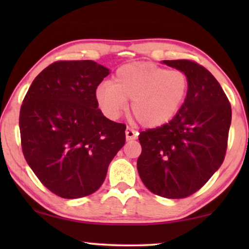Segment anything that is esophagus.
I'll return each instance as SVG.
<instances>
[{
  "mask_svg": "<svg viewBox=\"0 0 249 249\" xmlns=\"http://www.w3.org/2000/svg\"><path fill=\"white\" fill-rule=\"evenodd\" d=\"M136 137H137V132L132 130L131 128L127 127V129H125V138H127V141H132Z\"/></svg>",
  "mask_w": 249,
  "mask_h": 249,
  "instance_id": "34e87169",
  "label": "esophagus"
}]
</instances>
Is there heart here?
I'll return each mask as SVG.
<instances>
[{"instance_id": "obj_1", "label": "heart", "mask_w": 249, "mask_h": 249, "mask_svg": "<svg viewBox=\"0 0 249 249\" xmlns=\"http://www.w3.org/2000/svg\"><path fill=\"white\" fill-rule=\"evenodd\" d=\"M188 90V78L180 70H168L151 62L119 68L114 83L101 84L95 98L105 117L115 120L131 100V114L139 124L155 128L175 117Z\"/></svg>"}]
</instances>
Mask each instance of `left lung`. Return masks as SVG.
Masks as SVG:
<instances>
[{
	"label": "left lung",
	"instance_id": "left-lung-1",
	"mask_svg": "<svg viewBox=\"0 0 249 249\" xmlns=\"http://www.w3.org/2000/svg\"><path fill=\"white\" fill-rule=\"evenodd\" d=\"M163 63L188 78L185 102L169 124L139 134L137 169L146 188L165 198L199 190L222 164L231 124V105L212 73L190 60Z\"/></svg>",
	"mask_w": 249,
	"mask_h": 249
}]
</instances>
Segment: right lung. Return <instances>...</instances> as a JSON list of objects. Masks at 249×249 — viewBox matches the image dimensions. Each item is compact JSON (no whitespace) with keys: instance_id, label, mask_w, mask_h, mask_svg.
I'll return each instance as SVG.
<instances>
[{"instance_id":"right-lung-1","label":"right lung","mask_w":249,"mask_h":249,"mask_svg":"<svg viewBox=\"0 0 249 249\" xmlns=\"http://www.w3.org/2000/svg\"><path fill=\"white\" fill-rule=\"evenodd\" d=\"M110 70L91 60L56 61L29 87L19 128L27 163L62 198L96 192L125 142V125L108 120L95 91Z\"/></svg>"}]
</instances>
